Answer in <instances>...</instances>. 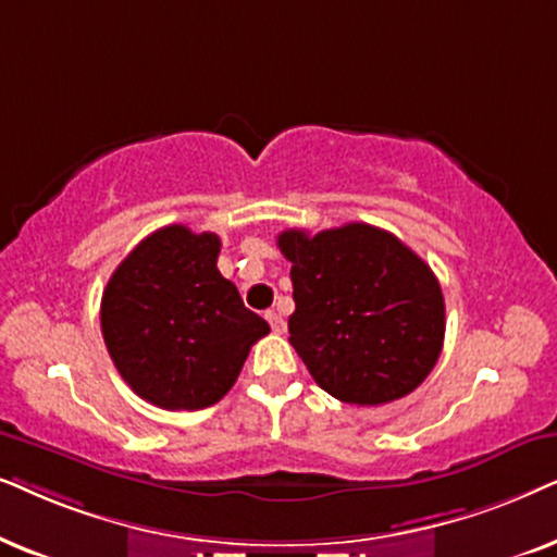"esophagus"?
I'll return each instance as SVG.
<instances>
[{
    "label": "esophagus",
    "instance_id": "esophagus-1",
    "mask_svg": "<svg viewBox=\"0 0 557 557\" xmlns=\"http://www.w3.org/2000/svg\"><path fill=\"white\" fill-rule=\"evenodd\" d=\"M264 318H267V321H270V329L274 333H283L285 331V318L280 315V313H274V310H267Z\"/></svg>",
    "mask_w": 557,
    "mask_h": 557
}]
</instances>
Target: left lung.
I'll use <instances>...</instances> for the list:
<instances>
[{"label": "left lung", "mask_w": 557, "mask_h": 557, "mask_svg": "<svg viewBox=\"0 0 557 557\" xmlns=\"http://www.w3.org/2000/svg\"><path fill=\"white\" fill-rule=\"evenodd\" d=\"M277 247L293 262L290 344L318 387L359 407L420 387L441 356L446 302L410 247L369 224L287 228Z\"/></svg>", "instance_id": "8db88e82"}]
</instances>
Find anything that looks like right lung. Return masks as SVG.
Here are the masks:
<instances>
[{"label":"right lung","mask_w":557,"mask_h":557,"mask_svg":"<svg viewBox=\"0 0 557 557\" xmlns=\"http://www.w3.org/2000/svg\"><path fill=\"white\" fill-rule=\"evenodd\" d=\"M221 239L173 224L124 257L101 298V333L122 380L162 410H203L234 387L270 333L219 272Z\"/></svg>","instance_id":"obj_1"}]
</instances>
